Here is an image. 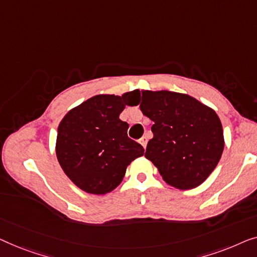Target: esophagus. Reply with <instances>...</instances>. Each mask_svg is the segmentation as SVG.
I'll list each match as a JSON object with an SVG mask.
<instances>
[{"label":"esophagus","mask_w":257,"mask_h":257,"mask_svg":"<svg viewBox=\"0 0 257 257\" xmlns=\"http://www.w3.org/2000/svg\"><path fill=\"white\" fill-rule=\"evenodd\" d=\"M140 143H141V144H142V146H143V148H144V149H146V148H147V143H148V139H147V136H143V137H142V139H141V140H140Z\"/></svg>","instance_id":"esophagus-1"}]
</instances>
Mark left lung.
Wrapping results in <instances>:
<instances>
[{
  "mask_svg": "<svg viewBox=\"0 0 257 257\" xmlns=\"http://www.w3.org/2000/svg\"><path fill=\"white\" fill-rule=\"evenodd\" d=\"M142 113L154 121L146 158L165 183L191 190L204 183L221 158V121L212 108L187 94L142 91Z\"/></svg>",
  "mask_w": 257,
  "mask_h": 257,
  "instance_id": "1",
  "label": "left lung"
}]
</instances>
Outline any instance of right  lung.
<instances>
[{
	"mask_svg": "<svg viewBox=\"0 0 257 257\" xmlns=\"http://www.w3.org/2000/svg\"><path fill=\"white\" fill-rule=\"evenodd\" d=\"M140 91L99 94L74 107L58 127L56 154L66 176L79 189L106 194L120 185L127 166L143 156V147L127 135L120 120L125 106L140 103Z\"/></svg>",
	"mask_w": 257,
	"mask_h": 257,
	"instance_id": "1",
	"label": "right lung"
}]
</instances>
